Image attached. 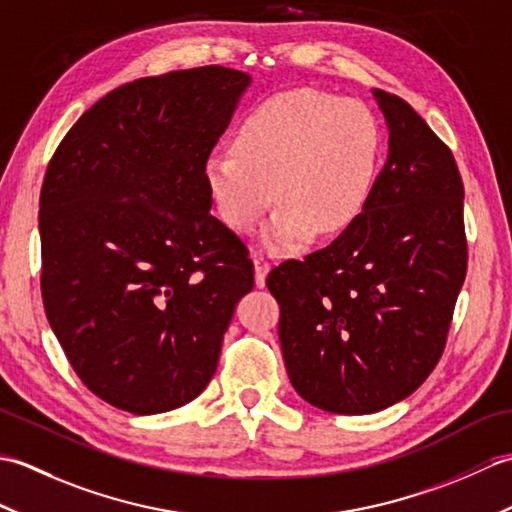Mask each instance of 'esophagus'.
Returning a JSON list of instances; mask_svg holds the SVG:
<instances>
[{
    "label": "esophagus",
    "mask_w": 512,
    "mask_h": 512,
    "mask_svg": "<svg viewBox=\"0 0 512 512\" xmlns=\"http://www.w3.org/2000/svg\"><path fill=\"white\" fill-rule=\"evenodd\" d=\"M255 284L259 286V288H264L266 286V275H268V262L266 259L262 257V255H255Z\"/></svg>",
    "instance_id": "34e87169"
}]
</instances>
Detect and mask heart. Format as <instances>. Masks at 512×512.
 Instances as JSON below:
<instances>
[{
    "label": "heart",
    "instance_id": "heart-1",
    "mask_svg": "<svg viewBox=\"0 0 512 512\" xmlns=\"http://www.w3.org/2000/svg\"><path fill=\"white\" fill-rule=\"evenodd\" d=\"M380 149L378 118L365 103L288 90L244 116L233 151L206 158L204 182L217 213L237 233L253 231L277 200L264 246L290 255L314 231L336 235L363 213Z\"/></svg>",
    "mask_w": 512,
    "mask_h": 512
}]
</instances>
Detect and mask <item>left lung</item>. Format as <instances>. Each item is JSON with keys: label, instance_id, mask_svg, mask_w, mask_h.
<instances>
[{"label": "left lung", "instance_id": "obj_1", "mask_svg": "<svg viewBox=\"0 0 512 512\" xmlns=\"http://www.w3.org/2000/svg\"><path fill=\"white\" fill-rule=\"evenodd\" d=\"M389 151L363 213L328 248L270 270L290 383L323 411L363 416L438 365L466 277L464 187L416 110L374 90Z\"/></svg>", "mask_w": 512, "mask_h": 512}]
</instances>
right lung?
Masks as SVG:
<instances>
[{"instance_id": "right-lung-1", "label": "right lung", "mask_w": 512, "mask_h": 512, "mask_svg": "<svg viewBox=\"0 0 512 512\" xmlns=\"http://www.w3.org/2000/svg\"><path fill=\"white\" fill-rule=\"evenodd\" d=\"M253 79L204 65L94 103L54 151L39 198L41 297L92 394L136 416L209 385L253 262L209 211L204 162Z\"/></svg>"}]
</instances>
